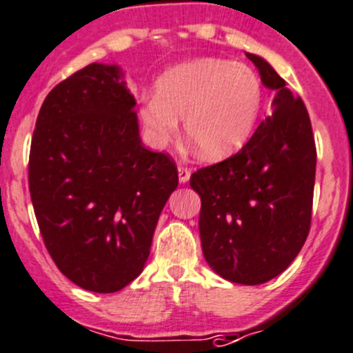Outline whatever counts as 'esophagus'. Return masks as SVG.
Returning <instances> with one entry per match:
<instances>
[{"instance_id": "1", "label": "esophagus", "mask_w": 353, "mask_h": 353, "mask_svg": "<svg viewBox=\"0 0 353 353\" xmlns=\"http://www.w3.org/2000/svg\"><path fill=\"white\" fill-rule=\"evenodd\" d=\"M177 170H179V181H181V183H183V184L188 183V181H190V176H191V169H190V167L181 165V163H179Z\"/></svg>"}]
</instances>
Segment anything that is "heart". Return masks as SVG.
<instances>
[{
	"label": "heart",
	"instance_id": "1",
	"mask_svg": "<svg viewBox=\"0 0 353 353\" xmlns=\"http://www.w3.org/2000/svg\"><path fill=\"white\" fill-rule=\"evenodd\" d=\"M263 108V87L249 66L201 58L167 70L155 94L140 101V119L155 147L179 134L184 117L188 140L203 159L220 160L243 148Z\"/></svg>",
	"mask_w": 353,
	"mask_h": 353
}]
</instances>
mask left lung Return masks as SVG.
I'll use <instances>...</instances> for the list:
<instances>
[{"label": "left lung", "mask_w": 353, "mask_h": 353, "mask_svg": "<svg viewBox=\"0 0 353 353\" xmlns=\"http://www.w3.org/2000/svg\"><path fill=\"white\" fill-rule=\"evenodd\" d=\"M248 58L276 90L275 110L237 154L198 169L190 184L201 198L206 263L229 282L259 285L288 268L307 239L316 143L302 99L265 59Z\"/></svg>", "instance_id": "obj_1"}]
</instances>
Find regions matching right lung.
<instances>
[{
	"mask_svg": "<svg viewBox=\"0 0 353 353\" xmlns=\"http://www.w3.org/2000/svg\"><path fill=\"white\" fill-rule=\"evenodd\" d=\"M117 66L92 65L56 85L39 110L28 190L46 249L78 287L112 294L150 254L177 165L140 140Z\"/></svg>",
	"mask_w": 353,
	"mask_h": 353,
	"instance_id": "add662e5",
	"label": "right lung"
}]
</instances>
